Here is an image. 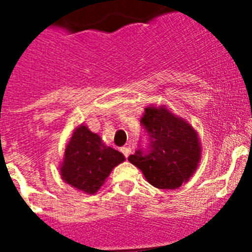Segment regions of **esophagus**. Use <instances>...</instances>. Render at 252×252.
<instances>
[{
	"label": "esophagus",
	"mask_w": 252,
	"mask_h": 252,
	"mask_svg": "<svg viewBox=\"0 0 252 252\" xmlns=\"http://www.w3.org/2000/svg\"><path fill=\"white\" fill-rule=\"evenodd\" d=\"M122 152L123 154L128 158L130 156V153H132V148H130V146H124V148H122Z\"/></svg>",
	"instance_id": "obj_1"
}]
</instances>
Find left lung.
<instances>
[{
    "instance_id": "1",
    "label": "left lung",
    "mask_w": 252,
    "mask_h": 252,
    "mask_svg": "<svg viewBox=\"0 0 252 252\" xmlns=\"http://www.w3.org/2000/svg\"><path fill=\"white\" fill-rule=\"evenodd\" d=\"M142 126L150 137V152L137 150L128 161L140 168L153 187L176 189L192 178L201 161V144L192 124L161 106L145 107Z\"/></svg>"
}]
</instances>
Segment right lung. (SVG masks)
<instances>
[{"instance_id": "add662e5", "label": "right lung", "mask_w": 252, "mask_h": 252, "mask_svg": "<svg viewBox=\"0 0 252 252\" xmlns=\"http://www.w3.org/2000/svg\"><path fill=\"white\" fill-rule=\"evenodd\" d=\"M126 161L123 153L107 146L87 126L73 129L59 166L61 179L87 195H94L118 165Z\"/></svg>"}]
</instances>
